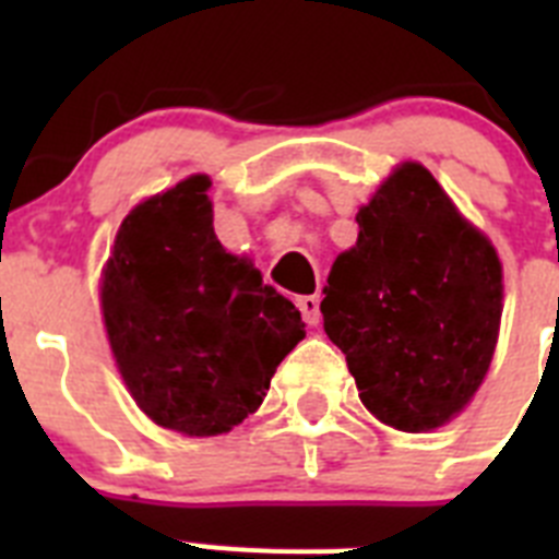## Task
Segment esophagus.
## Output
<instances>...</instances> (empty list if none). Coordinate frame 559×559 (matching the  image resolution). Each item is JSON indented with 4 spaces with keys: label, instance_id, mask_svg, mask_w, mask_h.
Segmentation results:
<instances>
[{
    "label": "esophagus",
    "instance_id": "34e87169",
    "mask_svg": "<svg viewBox=\"0 0 559 559\" xmlns=\"http://www.w3.org/2000/svg\"><path fill=\"white\" fill-rule=\"evenodd\" d=\"M299 310H302L305 322L310 324V328H316V324L322 322V310H319V296H299Z\"/></svg>",
    "mask_w": 559,
    "mask_h": 559
}]
</instances>
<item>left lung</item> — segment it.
I'll use <instances>...</instances> for the list:
<instances>
[{"label":"left lung","mask_w":559,"mask_h":559,"mask_svg":"<svg viewBox=\"0 0 559 559\" xmlns=\"http://www.w3.org/2000/svg\"><path fill=\"white\" fill-rule=\"evenodd\" d=\"M355 221L358 240L335 257L324 288V333L380 423L433 431L490 369L501 260L417 162L394 167Z\"/></svg>","instance_id":"obj_1"}]
</instances>
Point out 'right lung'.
<instances>
[{"label": "right lung", "mask_w": 559, "mask_h": 559, "mask_svg": "<svg viewBox=\"0 0 559 559\" xmlns=\"http://www.w3.org/2000/svg\"><path fill=\"white\" fill-rule=\"evenodd\" d=\"M212 181L190 176L133 206L103 269L108 344L136 406L187 437L254 414L305 338L290 299L212 229Z\"/></svg>", "instance_id": "obj_1"}]
</instances>
